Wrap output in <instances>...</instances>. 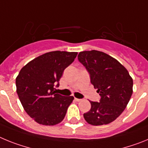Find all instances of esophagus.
<instances>
[{
  "mask_svg": "<svg viewBox=\"0 0 148 148\" xmlns=\"http://www.w3.org/2000/svg\"><path fill=\"white\" fill-rule=\"evenodd\" d=\"M75 100L76 101H82V99H77V98H75Z\"/></svg>",
  "mask_w": 148,
  "mask_h": 148,
  "instance_id": "esophagus-1",
  "label": "esophagus"
}]
</instances>
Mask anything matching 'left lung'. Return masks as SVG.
<instances>
[{
	"mask_svg": "<svg viewBox=\"0 0 148 148\" xmlns=\"http://www.w3.org/2000/svg\"><path fill=\"white\" fill-rule=\"evenodd\" d=\"M78 59L88 71L91 84L101 96L99 102L90 101L91 108L84 113V118L95 126L108 125L126 108L133 93V78L125 66L103 52L83 51Z\"/></svg>",
	"mask_w": 148,
	"mask_h": 148,
	"instance_id": "obj_1",
	"label": "left lung"
}]
</instances>
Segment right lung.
Wrapping results in <instances>:
<instances>
[{
  "instance_id": "obj_1",
  "label": "right lung",
  "mask_w": 148,
  "mask_h": 148,
  "mask_svg": "<svg viewBox=\"0 0 148 148\" xmlns=\"http://www.w3.org/2000/svg\"><path fill=\"white\" fill-rule=\"evenodd\" d=\"M78 53L53 51L27 64L17 76L16 91L27 114L43 125H56L64 119L73 96L56 93L54 86Z\"/></svg>"
}]
</instances>
